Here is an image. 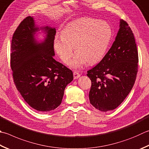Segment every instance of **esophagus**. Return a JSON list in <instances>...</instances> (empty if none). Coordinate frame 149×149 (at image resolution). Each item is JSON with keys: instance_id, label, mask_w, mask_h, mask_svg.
<instances>
[{"instance_id": "obj_1", "label": "esophagus", "mask_w": 149, "mask_h": 149, "mask_svg": "<svg viewBox=\"0 0 149 149\" xmlns=\"http://www.w3.org/2000/svg\"><path fill=\"white\" fill-rule=\"evenodd\" d=\"M73 76H74V79H77V78H78L80 77V74L77 71H74Z\"/></svg>"}]
</instances>
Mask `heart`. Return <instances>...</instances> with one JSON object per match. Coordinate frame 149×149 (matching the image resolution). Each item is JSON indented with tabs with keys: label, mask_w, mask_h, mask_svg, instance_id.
<instances>
[{
	"label": "heart",
	"mask_w": 149,
	"mask_h": 149,
	"mask_svg": "<svg viewBox=\"0 0 149 149\" xmlns=\"http://www.w3.org/2000/svg\"><path fill=\"white\" fill-rule=\"evenodd\" d=\"M111 37V31L107 24L93 19L84 18L69 24L62 36L56 37L54 47L63 62L71 60L74 52L77 54L71 66L78 69L86 63H97L104 56Z\"/></svg>",
	"instance_id": "heart-1"
}]
</instances>
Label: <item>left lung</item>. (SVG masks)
Here are the masks:
<instances>
[{"label": "left lung", "instance_id": "left-lung-1", "mask_svg": "<svg viewBox=\"0 0 149 149\" xmlns=\"http://www.w3.org/2000/svg\"><path fill=\"white\" fill-rule=\"evenodd\" d=\"M138 52L128 24L120 20L113 45L102 60L88 71L90 103L102 111L116 109L128 96L138 71Z\"/></svg>", "mask_w": 149, "mask_h": 149}]
</instances>
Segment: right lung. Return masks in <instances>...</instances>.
<instances>
[{"instance_id": "add662e5", "label": "right lung", "mask_w": 149, "mask_h": 149, "mask_svg": "<svg viewBox=\"0 0 149 149\" xmlns=\"http://www.w3.org/2000/svg\"><path fill=\"white\" fill-rule=\"evenodd\" d=\"M44 29L45 40L38 43L33 34L39 29L33 17L21 22L12 37L10 65L14 84L25 102L37 111H50L60 105L73 73L53 58L55 29Z\"/></svg>"}]
</instances>
